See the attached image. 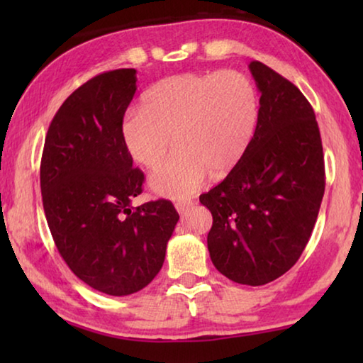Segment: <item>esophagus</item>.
Listing matches in <instances>:
<instances>
[{
  "mask_svg": "<svg viewBox=\"0 0 363 363\" xmlns=\"http://www.w3.org/2000/svg\"><path fill=\"white\" fill-rule=\"evenodd\" d=\"M192 206H194L192 200H181V201H177V203H176V210L179 214H184L189 210V208H192Z\"/></svg>",
  "mask_w": 363,
  "mask_h": 363,
  "instance_id": "1",
  "label": "esophagus"
}]
</instances>
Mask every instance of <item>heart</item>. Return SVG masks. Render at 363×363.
<instances>
[{"label":"heart","mask_w":363,"mask_h":363,"mask_svg":"<svg viewBox=\"0 0 363 363\" xmlns=\"http://www.w3.org/2000/svg\"><path fill=\"white\" fill-rule=\"evenodd\" d=\"M257 97L242 73H181L147 91L143 108L123 115L120 138L134 162L162 163L173 143L177 150L150 176V187L168 199H184L240 162L253 138Z\"/></svg>","instance_id":"heart-1"}]
</instances>
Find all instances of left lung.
I'll list each match as a JSON object with an SVG mask.
<instances>
[{
	"mask_svg": "<svg viewBox=\"0 0 363 363\" xmlns=\"http://www.w3.org/2000/svg\"><path fill=\"white\" fill-rule=\"evenodd\" d=\"M250 72L261 94L255 134L200 203L213 214L208 251L214 267L235 284L259 286L290 270L309 242L325 164L315 113L303 93L257 60Z\"/></svg>",
	"mask_w": 363,
	"mask_h": 363,
	"instance_id": "obj_1",
	"label": "left lung"
}]
</instances>
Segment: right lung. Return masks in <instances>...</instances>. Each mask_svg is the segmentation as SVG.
Masks as SVG:
<instances>
[{
  "mask_svg": "<svg viewBox=\"0 0 363 363\" xmlns=\"http://www.w3.org/2000/svg\"><path fill=\"white\" fill-rule=\"evenodd\" d=\"M136 70L101 73L67 97L49 125L40 184L46 220L67 266L110 296L143 290L163 266L179 214L168 200L133 206L144 173L120 138Z\"/></svg>",
  "mask_w": 363,
  "mask_h": 363,
  "instance_id": "1",
  "label": "right lung"
}]
</instances>
